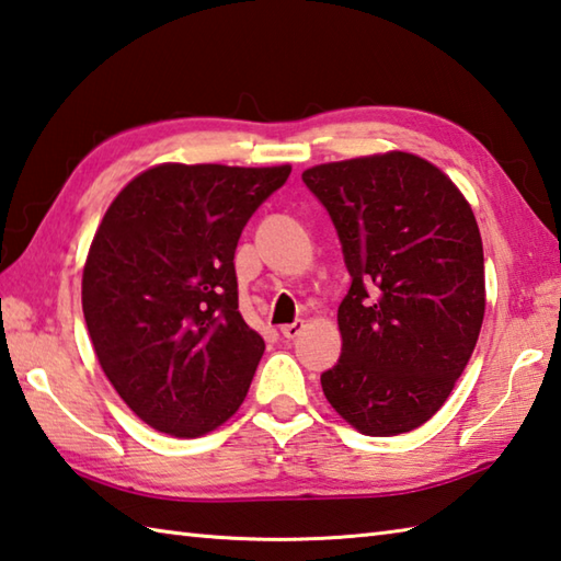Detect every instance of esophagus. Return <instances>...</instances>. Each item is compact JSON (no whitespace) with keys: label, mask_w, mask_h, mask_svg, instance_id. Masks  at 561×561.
Returning <instances> with one entry per match:
<instances>
[{"label":"esophagus","mask_w":561,"mask_h":561,"mask_svg":"<svg viewBox=\"0 0 561 561\" xmlns=\"http://www.w3.org/2000/svg\"><path fill=\"white\" fill-rule=\"evenodd\" d=\"M302 330H305V322L302 320H295L290 324H283L280 327V334L285 336V340H295V336H300Z\"/></svg>","instance_id":"1"}]
</instances>
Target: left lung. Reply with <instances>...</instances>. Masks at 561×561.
Here are the masks:
<instances>
[{
  "instance_id": "8db88e82",
  "label": "left lung",
  "mask_w": 561,
  "mask_h": 561,
  "mask_svg": "<svg viewBox=\"0 0 561 561\" xmlns=\"http://www.w3.org/2000/svg\"><path fill=\"white\" fill-rule=\"evenodd\" d=\"M302 181L330 213L352 276L324 398L362 435H403L445 405L477 346V217L447 173L405 151L312 165Z\"/></svg>"
}]
</instances>
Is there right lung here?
I'll use <instances>...</instances> for the list:
<instances>
[{"label": "right lung", "mask_w": 561, "mask_h": 561, "mask_svg": "<svg viewBox=\"0 0 561 561\" xmlns=\"http://www.w3.org/2000/svg\"><path fill=\"white\" fill-rule=\"evenodd\" d=\"M288 175V163H161L104 213L82 312L104 376L149 427L203 437L244 403L266 344L239 314L234 251Z\"/></svg>", "instance_id": "1"}]
</instances>
